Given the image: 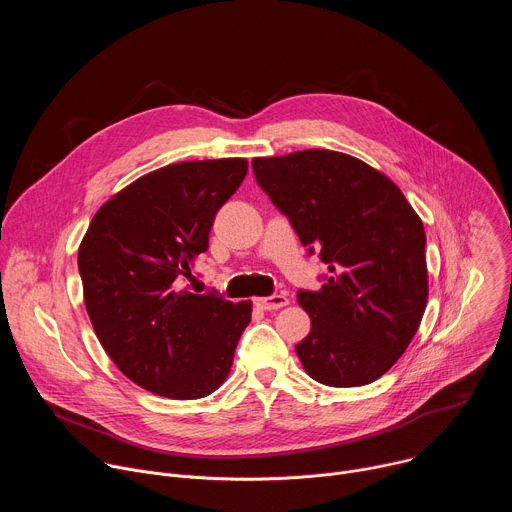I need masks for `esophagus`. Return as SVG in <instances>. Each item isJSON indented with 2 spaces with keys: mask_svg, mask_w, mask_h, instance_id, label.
I'll use <instances>...</instances> for the list:
<instances>
[{
  "mask_svg": "<svg viewBox=\"0 0 512 512\" xmlns=\"http://www.w3.org/2000/svg\"><path fill=\"white\" fill-rule=\"evenodd\" d=\"M255 304L261 310H279V308L289 304V298L285 294H275V296H269V298H257Z\"/></svg>",
  "mask_w": 512,
  "mask_h": 512,
  "instance_id": "1",
  "label": "esophagus"
}]
</instances>
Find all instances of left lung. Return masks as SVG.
<instances>
[{"label": "left lung", "mask_w": 512, "mask_h": 512, "mask_svg": "<svg viewBox=\"0 0 512 512\" xmlns=\"http://www.w3.org/2000/svg\"><path fill=\"white\" fill-rule=\"evenodd\" d=\"M257 184L330 275L298 291L312 330L296 346L306 373L328 387L385 375L415 336L427 304L425 231L379 170L330 150L251 162Z\"/></svg>", "instance_id": "left-lung-1"}]
</instances>
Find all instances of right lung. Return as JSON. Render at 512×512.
<instances>
[{"mask_svg":"<svg viewBox=\"0 0 512 512\" xmlns=\"http://www.w3.org/2000/svg\"><path fill=\"white\" fill-rule=\"evenodd\" d=\"M247 168L223 158L154 170L107 200L83 237L79 273L95 334L145 391L200 399L229 377L251 302L192 294L182 283Z\"/></svg>","mask_w":512,"mask_h":512,"instance_id":"add662e5","label":"right lung"}]
</instances>
